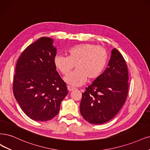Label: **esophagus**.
Here are the masks:
<instances>
[{
  "label": "esophagus",
  "mask_w": 150,
  "mask_h": 150,
  "mask_svg": "<svg viewBox=\"0 0 150 150\" xmlns=\"http://www.w3.org/2000/svg\"><path fill=\"white\" fill-rule=\"evenodd\" d=\"M67 89H68V90L69 91H73V90H74L75 88H74V87H73V86H67Z\"/></svg>",
  "instance_id": "1"
}]
</instances>
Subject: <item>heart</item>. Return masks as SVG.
Masks as SVG:
<instances>
[{"label":"heart","instance_id":"b5f03b06","mask_svg":"<svg viewBox=\"0 0 150 150\" xmlns=\"http://www.w3.org/2000/svg\"><path fill=\"white\" fill-rule=\"evenodd\" d=\"M108 54L106 49L94 44H81L70 48L68 57L57 55L54 57L55 67L64 75L68 74L74 68L76 69L64 78L69 85H82L88 78L97 79L106 65Z\"/></svg>","mask_w":150,"mask_h":150}]
</instances>
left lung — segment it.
Here are the masks:
<instances>
[{
  "label": "left lung",
  "instance_id": "1",
  "mask_svg": "<svg viewBox=\"0 0 150 150\" xmlns=\"http://www.w3.org/2000/svg\"><path fill=\"white\" fill-rule=\"evenodd\" d=\"M128 80L125 61L114 48L108 67L82 94L80 110L83 117L93 124H103L113 119L125 102Z\"/></svg>",
  "mask_w": 150,
  "mask_h": 150
}]
</instances>
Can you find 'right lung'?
<instances>
[{
	"mask_svg": "<svg viewBox=\"0 0 150 150\" xmlns=\"http://www.w3.org/2000/svg\"><path fill=\"white\" fill-rule=\"evenodd\" d=\"M53 42L52 39L42 37L30 44L21 54L15 68L14 96L24 113L36 121L54 118L68 94L54 63L57 49Z\"/></svg>",
	"mask_w": 150,
	"mask_h": 150,
	"instance_id": "right-lung-1",
	"label": "right lung"
}]
</instances>
